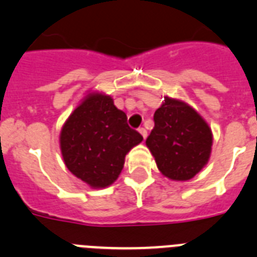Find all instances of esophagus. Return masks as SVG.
I'll return each instance as SVG.
<instances>
[{
  "label": "esophagus",
  "mask_w": 257,
  "mask_h": 257,
  "mask_svg": "<svg viewBox=\"0 0 257 257\" xmlns=\"http://www.w3.org/2000/svg\"><path fill=\"white\" fill-rule=\"evenodd\" d=\"M138 132L141 133V136L143 137V140H146V138H147V131H146L145 128H140L138 129Z\"/></svg>",
  "instance_id": "1"
}]
</instances>
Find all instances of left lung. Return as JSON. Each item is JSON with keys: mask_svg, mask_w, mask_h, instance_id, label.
Returning <instances> with one entry per match:
<instances>
[{"mask_svg": "<svg viewBox=\"0 0 257 257\" xmlns=\"http://www.w3.org/2000/svg\"><path fill=\"white\" fill-rule=\"evenodd\" d=\"M155 126L146 146L161 174L186 182L209 163L212 132L202 116L182 100L165 97L154 115Z\"/></svg>", "mask_w": 257, "mask_h": 257, "instance_id": "left-lung-1", "label": "left lung"}]
</instances>
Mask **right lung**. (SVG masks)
Returning <instances> with one entry per match:
<instances>
[{"instance_id": "1", "label": "right lung", "mask_w": 257, "mask_h": 257, "mask_svg": "<svg viewBox=\"0 0 257 257\" xmlns=\"http://www.w3.org/2000/svg\"><path fill=\"white\" fill-rule=\"evenodd\" d=\"M143 137L129 128L125 112L111 96L89 92L60 132V150L66 168L91 188L111 186L124 168L125 156Z\"/></svg>"}]
</instances>
